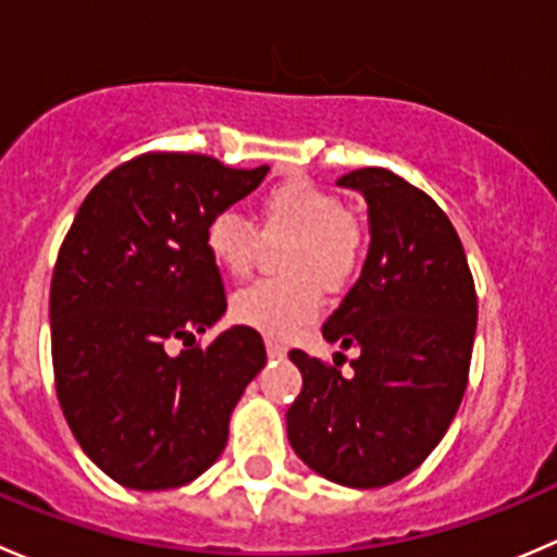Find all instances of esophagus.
<instances>
[{"label": "esophagus", "mask_w": 557, "mask_h": 557, "mask_svg": "<svg viewBox=\"0 0 557 557\" xmlns=\"http://www.w3.org/2000/svg\"><path fill=\"white\" fill-rule=\"evenodd\" d=\"M267 352L269 358H283L285 352H288V347H285L280 339H274V336H267Z\"/></svg>", "instance_id": "obj_1"}]
</instances>
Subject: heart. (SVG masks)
Instances as JSON below:
<instances>
[{
	"label": "heart",
	"instance_id": "b5f03b06",
	"mask_svg": "<svg viewBox=\"0 0 557 557\" xmlns=\"http://www.w3.org/2000/svg\"><path fill=\"white\" fill-rule=\"evenodd\" d=\"M256 223L239 212L221 210L205 228V247L212 261L232 277H243L256 263L261 234L290 239L285 252L288 280H258L234 294L232 318L252 331L288 339L318 318L323 296L345 288L363 258V226L342 199L307 177H288L269 185L256 205Z\"/></svg>",
	"mask_w": 557,
	"mask_h": 557
}]
</instances>
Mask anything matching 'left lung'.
Returning a JSON list of instances; mask_svg holds the SVG:
<instances>
[{"mask_svg": "<svg viewBox=\"0 0 557 557\" xmlns=\"http://www.w3.org/2000/svg\"><path fill=\"white\" fill-rule=\"evenodd\" d=\"M336 183L361 190L369 243L361 277L323 323V336L358 347L352 377L301 350V393L288 440L310 469L347 487H383L418 469L450 429L469 383L476 290L463 245L440 205L383 166Z\"/></svg>", "mask_w": 557, "mask_h": 557, "instance_id": "8db88e82", "label": "left lung"}]
</instances>
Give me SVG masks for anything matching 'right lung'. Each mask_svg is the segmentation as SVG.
Instances as JSON below:
<instances>
[{
	"label": "right lung",
	"mask_w": 557,
	"mask_h": 557,
	"mask_svg": "<svg viewBox=\"0 0 557 557\" xmlns=\"http://www.w3.org/2000/svg\"><path fill=\"white\" fill-rule=\"evenodd\" d=\"M267 172L143 153L94 185L61 243L50 280L55 396L77 445L117 485L166 491L210 469L267 363L247 325L196 345L226 312L207 223ZM170 341L186 350L170 357Z\"/></svg>",
	"instance_id": "1"
}]
</instances>
